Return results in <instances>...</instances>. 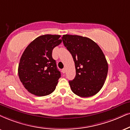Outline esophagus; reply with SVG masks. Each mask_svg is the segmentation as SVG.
I'll return each instance as SVG.
<instances>
[{"label":"esophagus","instance_id":"1","mask_svg":"<svg viewBox=\"0 0 130 130\" xmlns=\"http://www.w3.org/2000/svg\"><path fill=\"white\" fill-rule=\"evenodd\" d=\"M62 73H66V69H65V68L62 69Z\"/></svg>","mask_w":130,"mask_h":130}]
</instances>
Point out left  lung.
I'll return each instance as SVG.
<instances>
[{"label":"left lung","instance_id":"1","mask_svg":"<svg viewBox=\"0 0 130 130\" xmlns=\"http://www.w3.org/2000/svg\"><path fill=\"white\" fill-rule=\"evenodd\" d=\"M62 39L75 63L76 75L69 81L72 91L81 97L96 94L103 88L108 73V63L103 51L89 38L64 35Z\"/></svg>","mask_w":130,"mask_h":130}]
</instances>
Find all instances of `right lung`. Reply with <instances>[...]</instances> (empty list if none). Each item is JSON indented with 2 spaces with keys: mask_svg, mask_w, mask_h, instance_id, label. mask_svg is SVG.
Segmentation results:
<instances>
[{
  "mask_svg": "<svg viewBox=\"0 0 130 130\" xmlns=\"http://www.w3.org/2000/svg\"><path fill=\"white\" fill-rule=\"evenodd\" d=\"M60 35L39 36L29 44L21 56L18 68L20 80L29 92L48 95L55 91L60 77L52 51L62 42Z\"/></svg>",
  "mask_w": 130,
  "mask_h": 130,
  "instance_id": "1",
  "label": "right lung"
}]
</instances>
